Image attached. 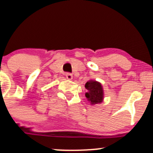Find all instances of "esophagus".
<instances>
[{"mask_svg": "<svg viewBox=\"0 0 153 153\" xmlns=\"http://www.w3.org/2000/svg\"><path fill=\"white\" fill-rule=\"evenodd\" d=\"M66 78H67V79H69V80H72V74H71V73H69V72H67V73H66Z\"/></svg>", "mask_w": 153, "mask_h": 153, "instance_id": "esophagus-1", "label": "esophagus"}]
</instances>
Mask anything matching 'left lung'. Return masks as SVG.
<instances>
[{"label":"left lung","instance_id":"8db88e82","mask_svg":"<svg viewBox=\"0 0 153 153\" xmlns=\"http://www.w3.org/2000/svg\"><path fill=\"white\" fill-rule=\"evenodd\" d=\"M85 88L87 90L85 96L92 105L99 104L102 102L104 93L100 83L96 81H87L85 84Z\"/></svg>","mask_w":153,"mask_h":153}]
</instances>
